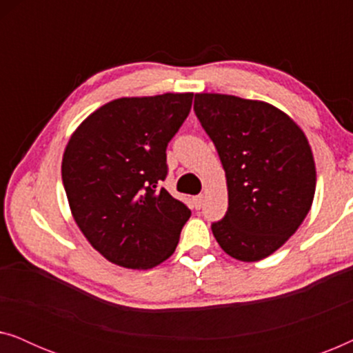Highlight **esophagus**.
<instances>
[{
  "label": "esophagus",
  "instance_id": "obj_1",
  "mask_svg": "<svg viewBox=\"0 0 353 353\" xmlns=\"http://www.w3.org/2000/svg\"><path fill=\"white\" fill-rule=\"evenodd\" d=\"M202 204H204V194H199L194 197V207L196 209H201Z\"/></svg>",
  "mask_w": 353,
  "mask_h": 353
}]
</instances>
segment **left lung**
I'll return each instance as SVG.
<instances>
[{"label": "left lung", "instance_id": "left-lung-1", "mask_svg": "<svg viewBox=\"0 0 353 353\" xmlns=\"http://www.w3.org/2000/svg\"><path fill=\"white\" fill-rule=\"evenodd\" d=\"M194 112L215 144L228 188V212L212 233L230 257L267 259L296 233L315 197L305 133L265 101L196 93Z\"/></svg>", "mask_w": 353, "mask_h": 353}]
</instances>
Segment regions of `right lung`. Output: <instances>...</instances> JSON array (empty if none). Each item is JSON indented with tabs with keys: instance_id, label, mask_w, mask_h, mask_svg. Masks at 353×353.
Masks as SVG:
<instances>
[{
	"instance_id": "1",
	"label": "right lung",
	"mask_w": 353,
	"mask_h": 353,
	"mask_svg": "<svg viewBox=\"0 0 353 353\" xmlns=\"http://www.w3.org/2000/svg\"><path fill=\"white\" fill-rule=\"evenodd\" d=\"M192 93L119 98L91 112L67 143L62 183L77 226L119 267L149 270L175 252L188 207L165 188L167 144Z\"/></svg>"
}]
</instances>
